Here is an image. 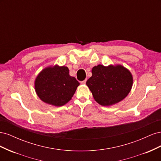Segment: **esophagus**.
Segmentation results:
<instances>
[{
  "mask_svg": "<svg viewBox=\"0 0 161 161\" xmlns=\"http://www.w3.org/2000/svg\"><path fill=\"white\" fill-rule=\"evenodd\" d=\"M86 80H82V81H81V82H80V83H81V84H82V85H85V84L86 83Z\"/></svg>",
  "mask_w": 161,
  "mask_h": 161,
  "instance_id": "obj_1",
  "label": "esophagus"
}]
</instances>
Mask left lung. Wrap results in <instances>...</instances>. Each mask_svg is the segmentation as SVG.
<instances>
[{"mask_svg": "<svg viewBox=\"0 0 161 161\" xmlns=\"http://www.w3.org/2000/svg\"><path fill=\"white\" fill-rule=\"evenodd\" d=\"M91 72L92 76L86 85L94 99L102 106L119 103L127 97L132 87V75L122 65L99 64L92 68Z\"/></svg>", "mask_w": 161, "mask_h": 161, "instance_id": "1", "label": "left lung"}]
</instances>
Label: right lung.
<instances>
[{
    "label": "right lung",
    "mask_w": 161,
    "mask_h": 161,
    "mask_svg": "<svg viewBox=\"0 0 161 161\" xmlns=\"http://www.w3.org/2000/svg\"><path fill=\"white\" fill-rule=\"evenodd\" d=\"M34 85L36 93L42 101L60 107L72 99L80 83L70 76L68 67L56 64L47 66L39 73Z\"/></svg>",
    "instance_id": "obj_1"
}]
</instances>
